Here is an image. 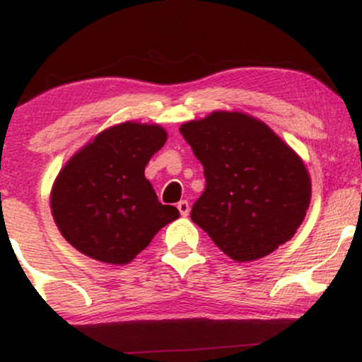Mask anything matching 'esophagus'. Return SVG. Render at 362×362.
<instances>
[{"mask_svg":"<svg viewBox=\"0 0 362 362\" xmlns=\"http://www.w3.org/2000/svg\"><path fill=\"white\" fill-rule=\"evenodd\" d=\"M177 207H178V211H180V214L184 216V218H185L187 214H189L190 206H189V202H187V201H180V202H178V204H177Z\"/></svg>","mask_w":362,"mask_h":362,"instance_id":"34e87169","label":"esophagus"}]
</instances>
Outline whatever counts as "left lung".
Wrapping results in <instances>:
<instances>
[{
    "instance_id": "left-lung-1",
    "label": "left lung",
    "mask_w": 362,
    "mask_h": 362,
    "mask_svg": "<svg viewBox=\"0 0 362 362\" xmlns=\"http://www.w3.org/2000/svg\"><path fill=\"white\" fill-rule=\"evenodd\" d=\"M180 132L206 177L190 218L219 250L252 262L293 238L308 211L311 180L301 158L267 124L221 110L182 124Z\"/></svg>"
}]
</instances>
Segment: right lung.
I'll return each mask as SVG.
<instances>
[{
	"instance_id": "obj_1",
	"label": "right lung",
	"mask_w": 362,
	"mask_h": 362,
	"mask_svg": "<svg viewBox=\"0 0 362 362\" xmlns=\"http://www.w3.org/2000/svg\"><path fill=\"white\" fill-rule=\"evenodd\" d=\"M165 143L163 127L124 122L95 136L64 165L54 182L51 211L78 252L105 264H129L180 216L158 201L144 177Z\"/></svg>"
}]
</instances>
